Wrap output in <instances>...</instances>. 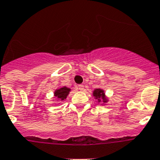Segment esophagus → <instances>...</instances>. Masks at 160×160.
I'll use <instances>...</instances> for the list:
<instances>
[{
	"label": "esophagus",
	"mask_w": 160,
	"mask_h": 160,
	"mask_svg": "<svg viewBox=\"0 0 160 160\" xmlns=\"http://www.w3.org/2000/svg\"><path fill=\"white\" fill-rule=\"evenodd\" d=\"M84 85H83V84H80V85L78 86V89H79V90H80V91L84 90Z\"/></svg>",
	"instance_id": "esophagus-1"
}]
</instances>
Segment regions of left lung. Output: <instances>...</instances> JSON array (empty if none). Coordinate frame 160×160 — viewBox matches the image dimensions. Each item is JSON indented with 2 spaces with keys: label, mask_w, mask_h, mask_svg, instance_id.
<instances>
[{
  "label": "left lung",
  "mask_w": 160,
  "mask_h": 160,
  "mask_svg": "<svg viewBox=\"0 0 160 160\" xmlns=\"http://www.w3.org/2000/svg\"><path fill=\"white\" fill-rule=\"evenodd\" d=\"M92 95H93V97L95 98V99L98 100V102H107V98H106L105 92H104V90H102V89H101V88H96V89L93 90Z\"/></svg>",
  "instance_id": "8db88e82"
}]
</instances>
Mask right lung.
I'll use <instances>...</instances> for the list:
<instances>
[{"instance_id": "right-lung-1", "label": "right lung", "mask_w": 160, "mask_h": 160, "mask_svg": "<svg viewBox=\"0 0 160 160\" xmlns=\"http://www.w3.org/2000/svg\"><path fill=\"white\" fill-rule=\"evenodd\" d=\"M71 88H68V87H62V88H58L54 91V97H56V98L59 101H63L67 98V97L69 94Z\"/></svg>"}]
</instances>
